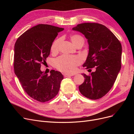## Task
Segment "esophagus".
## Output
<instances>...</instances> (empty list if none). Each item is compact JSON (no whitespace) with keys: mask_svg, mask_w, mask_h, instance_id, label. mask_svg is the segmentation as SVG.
I'll return each instance as SVG.
<instances>
[{"mask_svg":"<svg viewBox=\"0 0 134 134\" xmlns=\"http://www.w3.org/2000/svg\"><path fill=\"white\" fill-rule=\"evenodd\" d=\"M63 76H64V77H65V78H68V77L73 76V75H72V74H68L65 73L64 74H63Z\"/></svg>","mask_w":134,"mask_h":134,"instance_id":"1","label":"esophagus"}]
</instances>
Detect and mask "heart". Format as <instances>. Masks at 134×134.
<instances>
[{
    "mask_svg": "<svg viewBox=\"0 0 134 134\" xmlns=\"http://www.w3.org/2000/svg\"><path fill=\"white\" fill-rule=\"evenodd\" d=\"M73 44L76 47L81 41H83V38L79 35L74 34L70 36ZM61 39H56L52 44L51 51L53 53H56L59 49ZM81 59L79 56H69L62 55L56 59L54 61L55 67L61 72L72 74L75 72L76 67L81 64Z\"/></svg>",
    "mask_w": 134,
    "mask_h": 134,
    "instance_id": "1",
    "label": "heart"
}]
</instances>
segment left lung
I'll return each instance as SVG.
<instances>
[{"mask_svg":"<svg viewBox=\"0 0 134 134\" xmlns=\"http://www.w3.org/2000/svg\"><path fill=\"white\" fill-rule=\"evenodd\" d=\"M72 29L80 32L87 39L89 52L83 67H96V71L90 75L82 74L85 79L79 86V91L89 99H99L113 86L120 71L122 45L115 35L100 24L84 23Z\"/></svg>","mask_w":134,"mask_h":134,"instance_id":"left-lung-1","label":"left lung"}]
</instances>
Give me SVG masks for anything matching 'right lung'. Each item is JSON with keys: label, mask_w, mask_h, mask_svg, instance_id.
<instances>
[{"label": "right lung", "mask_w": 134, "mask_h": 134, "mask_svg": "<svg viewBox=\"0 0 134 134\" xmlns=\"http://www.w3.org/2000/svg\"><path fill=\"white\" fill-rule=\"evenodd\" d=\"M63 28L40 24L26 30L15 45L14 71L27 95L40 102L51 100L58 94L63 75L51 70V75L41 71L51 46Z\"/></svg>", "instance_id": "obj_1"}]
</instances>
